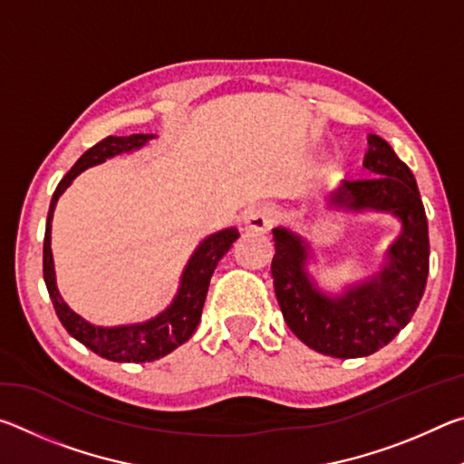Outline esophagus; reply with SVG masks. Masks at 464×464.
Segmentation results:
<instances>
[{
  "label": "esophagus",
  "mask_w": 464,
  "mask_h": 464,
  "mask_svg": "<svg viewBox=\"0 0 464 464\" xmlns=\"http://www.w3.org/2000/svg\"><path fill=\"white\" fill-rule=\"evenodd\" d=\"M278 221V210L270 207V204H260V207H254L246 215V225L251 231H270Z\"/></svg>",
  "instance_id": "obj_1"
}]
</instances>
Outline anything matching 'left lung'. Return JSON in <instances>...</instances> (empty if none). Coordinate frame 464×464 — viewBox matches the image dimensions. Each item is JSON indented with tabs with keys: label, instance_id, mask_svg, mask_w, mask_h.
Segmentation results:
<instances>
[{
	"label": "left lung",
	"instance_id": "8db88e82",
	"mask_svg": "<svg viewBox=\"0 0 464 464\" xmlns=\"http://www.w3.org/2000/svg\"><path fill=\"white\" fill-rule=\"evenodd\" d=\"M366 140L362 166L372 176L345 179L332 202L350 210H389L401 218L403 231L389 247L382 272L329 298L304 272L307 251L301 237L274 229V293L286 325L319 354L343 360L374 354L410 324L430 272L428 218L411 169L379 135Z\"/></svg>",
	"mask_w": 464,
	"mask_h": 464
}]
</instances>
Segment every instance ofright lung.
Listing matches in <instances>:
<instances>
[{"instance_id":"obj_1","label":"right lung","mask_w":464,"mask_h":464,"mask_svg":"<svg viewBox=\"0 0 464 464\" xmlns=\"http://www.w3.org/2000/svg\"><path fill=\"white\" fill-rule=\"evenodd\" d=\"M153 135H130V137H106L100 143L90 147L75 166L67 171V176L61 179L57 190H54L51 198L49 217H46V229H44V246H43V276L46 290L53 301V307L57 311V317L67 329L69 335H73L77 342H82L85 348L96 352L98 356L112 360V362H153L160 360L169 352H174L178 345H182L192 337V334L198 327V321L202 315L204 298L208 293L210 276L221 262V257L231 249L233 241L239 237L237 229H225L208 239H204L194 256L188 262L182 286L178 290V296L161 315L147 321V324L137 325H124V327H98L92 325L88 321L82 319L77 313L67 307L63 301L57 285H54V268H53V254H51V221L53 210L57 204L59 196L65 192V188L73 182L77 174L83 169L98 163L106 161L108 157H114L122 151H132L145 145Z\"/></svg>"}]
</instances>
